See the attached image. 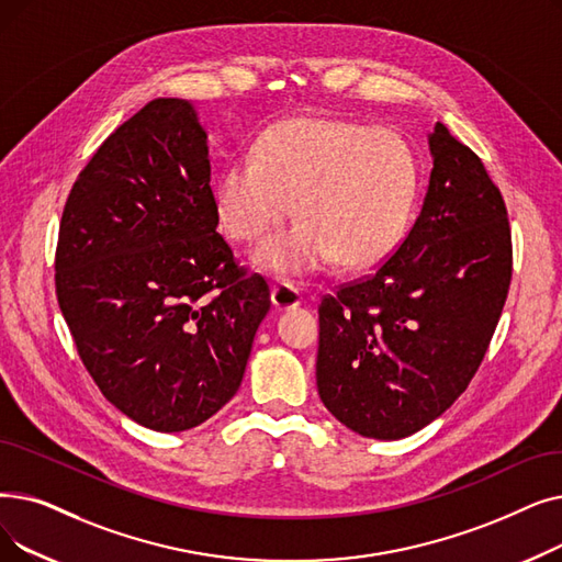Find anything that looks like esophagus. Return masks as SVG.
Here are the masks:
<instances>
[{
	"label": "esophagus",
	"instance_id": "34e87169",
	"mask_svg": "<svg viewBox=\"0 0 562 562\" xmlns=\"http://www.w3.org/2000/svg\"><path fill=\"white\" fill-rule=\"evenodd\" d=\"M271 301H273V307L276 310H294L303 303V294L301 289L294 286L291 282H280L271 289Z\"/></svg>",
	"mask_w": 562,
	"mask_h": 562
}]
</instances>
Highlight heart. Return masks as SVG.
Here are the masks:
<instances>
[{"instance_id":"1","label":"heart","mask_w":562,"mask_h":562,"mask_svg":"<svg viewBox=\"0 0 562 562\" xmlns=\"http://www.w3.org/2000/svg\"><path fill=\"white\" fill-rule=\"evenodd\" d=\"M418 186V156L397 131L291 116L257 137L255 154L225 162L213 202L229 236L257 240L294 200L299 221L266 238L252 261L273 276H303L335 261L368 268L385 259L408 227Z\"/></svg>"}]
</instances>
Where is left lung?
I'll use <instances>...</instances> for the list:
<instances>
[{
    "mask_svg": "<svg viewBox=\"0 0 562 562\" xmlns=\"http://www.w3.org/2000/svg\"><path fill=\"white\" fill-rule=\"evenodd\" d=\"M416 225L376 271L319 307L316 387L364 438L397 441L446 413L490 347L512 278L501 190L436 121Z\"/></svg>",
    "mask_w": 562,
    "mask_h": 562,
    "instance_id": "obj_1",
    "label": "left lung"
}]
</instances>
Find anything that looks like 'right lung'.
<instances>
[{
	"label": "right lung",
	"mask_w": 562,
	"mask_h": 562,
	"mask_svg": "<svg viewBox=\"0 0 562 562\" xmlns=\"http://www.w3.org/2000/svg\"><path fill=\"white\" fill-rule=\"evenodd\" d=\"M215 227L209 135L183 99L121 124L64 206L61 314L105 400L154 431L198 427L236 395L271 310Z\"/></svg>",
	"instance_id": "1"
}]
</instances>
